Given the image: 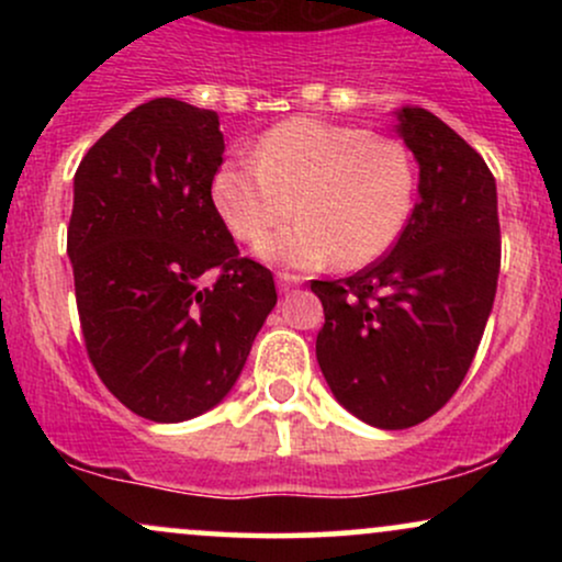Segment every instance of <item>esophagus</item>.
Segmentation results:
<instances>
[{"label":"esophagus","instance_id":"34e87169","mask_svg":"<svg viewBox=\"0 0 562 562\" xmlns=\"http://www.w3.org/2000/svg\"><path fill=\"white\" fill-rule=\"evenodd\" d=\"M301 285V277L299 274H290V272H277V288L282 290V293H288L290 288Z\"/></svg>","mask_w":562,"mask_h":562}]
</instances>
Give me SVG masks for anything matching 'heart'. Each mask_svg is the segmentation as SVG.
<instances>
[{"label":"heart","instance_id":"heart-1","mask_svg":"<svg viewBox=\"0 0 562 562\" xmlns=\"http://www.w3.org/2000/svg\"><path fill=\"white\" fill-rule=\"evenodd\" d=\"M417 190L409 147L370 128L295 115L261 134L254 158H227L211 195L240 243L299 218L261 243L259 254L293 269L372 263L402 235Z\"/></svg>","mask_w":562,"mask_h":562}]
</instances>
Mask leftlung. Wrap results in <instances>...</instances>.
Returning <instances> with one entry per match:
<instances>
[{
  "mask_svg": "<svg viewBox=\"0 0 562 562\" xmlns=\"http://www.w3.org/2000/svg\"><path fill=\"white\" fill-rule=\"evenodd\" d=\"M420 164V200L383 259L346 280H312L325 306L317 362L359 420H428L465 380L494 306L502 240L496 182L473 147L425 108L398 111Z\"/></svg>",
  "mask_w": 562,
  "mask_h": 562,
  "instance_id": "1",
  "label": "left lung"
}]
</instances>
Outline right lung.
Instances as JSON below:
<instances>
[{
    "instance_id": "right-lung-1",
    "label": "right lung",
    "mask_w": 562,
    "mask_h": 562,
    "mask_svg": "<svg viewBox=\"0 0 562 562\" xmlns=\"http://www.w3.org/2000/svg\"><path fill=\"white\" fill-rule=\"evenodd\" d=\"M222 156L216 111L158 97L108 128L74 177L83 346L105 389L153 423L222 402L277 303L272 272L240 256L211 198ZM211 268L217 282L200 286Z\"/></svg>"
}]
</instances>
